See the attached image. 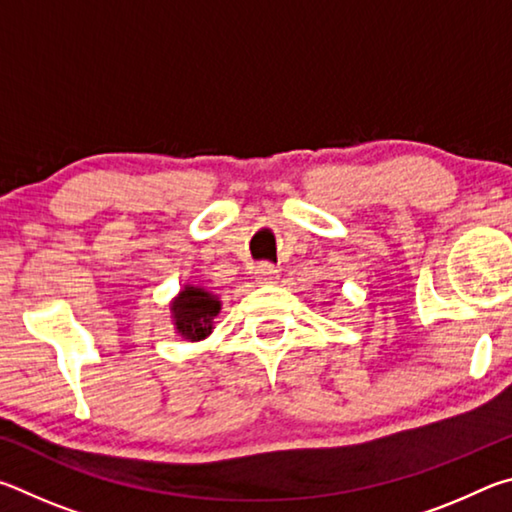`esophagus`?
Masks as SVG:
<instances>
[{"label": "esophagus", "mask_w": 512, "mask_h": 512, "mask_svg": "<svg viewBox=\"0 0 512 512\" xmlns=\"http://www.w3.org/2000/svg\"><path fill=\"white\" fill-rule=\"evenodd\" d=\"M255 277L259 284H275L277 280H280V271H277L273 264H259L255 271Z\"/></svg>", "instance_id": "34e87169"}]
</instances>
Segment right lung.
Listing matches in <instances>:
<instances>
[{"instance_id": "1", "label": "right lung", "mask_w": 512, "mask_h": 512, "mask_svg": "<svg viewBox=\"0 0 512 512\" xmlns=\"http://www.w3.org/2000/svg\"><path fill=\"white\" fill-rule=\"evenodd\" d=\"M169 309L176 334L180 339L194 343L212 334L214 318L221 311V300L201 284H185L178 296L169 302Z\"/></svg>"}]
</instances>
